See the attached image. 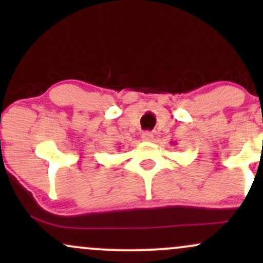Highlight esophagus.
I'll list each match as a JSON object with an SVG mask.
<instances>
[{"label":"esophagus","instance_id":"esophagus-1","mask_svg":"<svg viewBox=\"0 0 263 263\" xmlns=\"http://www.w3.org/2000/svg\"><path fill=\"white\" fill-rule=\"evenodd\" d=\"M142 140H143L144 142H151L153 140V134H152V132H148V131L143 132V134H142Z\"/></svg>","mask_w":263,"mask_h":263}]
</instances>
